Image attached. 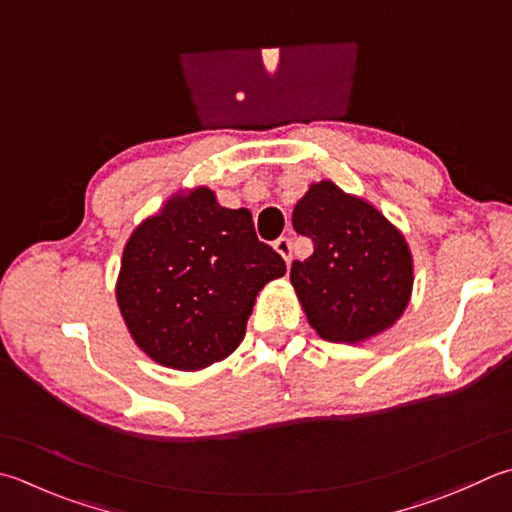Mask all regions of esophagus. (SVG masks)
<instances>
[{
    "mask_svg": "<svg viewBox=\"0 0 512 512\" xmlns=\"http://www.w3.org/2000/svg\"><path fill=\"white\" fill-rule=\"evenodd\" d=\"M276 254H281V258L289 265L292 263V243H289V238H278L274 243Z\"/></svg>",
    "mask_w": 512,
    "mask_h": 512,
    "instance_id": "1",
    "label": "esophagus"
}]
</instances>
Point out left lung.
<instances>
[{
  "label": "left lung",
  "instance_id": "1",
  "mask_svg": "<svg viewBox=\"0 0 512 512\" xmlns=\"http://www.w3.org/2000/svg\"><path fill=\"white\" fill-rule=\"evenodd\" d=\"M292 225L314 240V254L294 260L289 281L323 341L356 345L399 321L412 296L414 260L403 231L372 202L332 180L312 182Z\"/></svg>",
  "mask_w": 512,
  "mask_h": 512
}]
</instances>
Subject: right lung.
<instances>
[{"label":"right lung","instance_id":"obj_1","mask_svg":"<svg viewBox=\"0 0 512 512\" xmlns=\"http://www.w3.org/2000/svg\"><path fill=\"white\" fill-rule=\"evenodd\" d=\"M252 211L220 207L209 187L180 189L124 245L115 281L133 343L162 368L198 372L245 339L256 296L285 276Z\"/></svg>","mask_w":512,"mask_h":512}]
</instances>
